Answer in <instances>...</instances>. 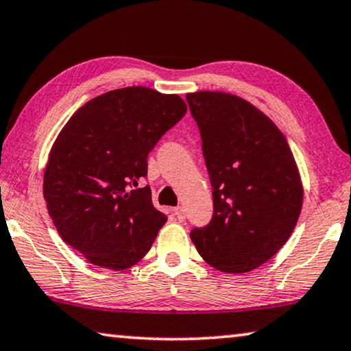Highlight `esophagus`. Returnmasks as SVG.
Returning a JSON list of instances; mask_svg holds the SVG:
<instances>
[{
	"mask_svg": "<svg viewBox=\"0 0 351 351\" xmlns=\"http://www.w3.org/2000/svg\"><path fill=\"white\" fill-rule=\"evenodd\" d=\"M172 213H174L176 219H179V221H183V219H185V210H183L182 207H176V208H172Z\"/></svg>",
	"mask_w": 351,
	"mask_h": 351,
	"instance_id": "34e87169",
	"label": "esophagus"
}]
</instances>
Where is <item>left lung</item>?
Masks as SVG:
<instances>
[{
    "label": "left lung",
    "mask_w": 351,
    "mask_h": 351,
    "mask_svg": "<svg viewBox=\"0 0 351 351\" xmlns=\"http://www.w3.org/2000/svg\"><path fill=\"white\" fill-rule=\"evenodd\" d=\"M213 188V217L191 240L208 265L247 273L285 245L303 207V183L282 132L239 95L186 94Z\"/></svg>",
    "instance_id": "1"
}]
</instances>
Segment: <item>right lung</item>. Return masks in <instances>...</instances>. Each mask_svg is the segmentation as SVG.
I'll list each match as a JSON object with an SVG mask.
<instances>
[{
	"label": "right lung",
	"instance_id": "right-lung-1",
	"mask_svg": "<svg viewBox=\"0 0 351 351\" xmlns=\"http://www.w3.org/2000/svg\"><path fill=\"white\" fill-rule=\"evenodd\" d=\"M186 112L177 94L132 86L89 100L53 143L44 197L53 224L89 263L125 269L147 254L166 215L152 204L147 155Z\"/></svg>",
	"mask_w": 351,
	"mask_h": 351
}]
</instances>
